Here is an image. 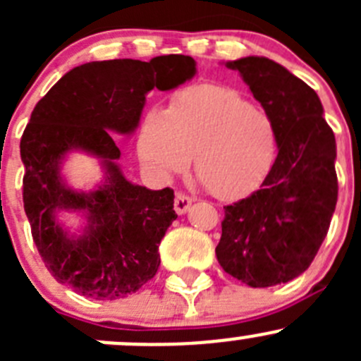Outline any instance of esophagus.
I'll return each mask as SVG.
<instances>
[{
	"instance_id": "esophagus-1",
	"label": "esophagus",
	"mask_w": 361,
	"mask_h": 361,
	"mask_svg": "<svg viewBox=\"0 0 361 361\" xmlns=\"http://www.w3.org/2000/svg\"><path fill=\"white\" fill-rule=\"evenodd\" d=\"M190 204H192V197H188L185 192H176V195H174V211H176L178 214L187 213Z\"/></svg>"
}]
</instances>
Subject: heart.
I'll list each match as a JSON object with an SVG mask.
<instances>
[{"label":"heart","mask_w":361,"mask_h":361,"mask_svg":"<svg viewBox=\"0 0 361 361\" xmlns=\"http://www.w3.org/2000/svg\"><path fill=\"white\" fill-rule=\"evenodd\" d=\"M137 152L164 178L181 173L194 157L195 178L207 192L238 199L271 173L278 133L271 116L234 89L195 85L174 94L167 113H147Z\"/></svg>","instance_id":"heart-1"}]
</instances>
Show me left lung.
Segmentation results:
<instances>
[{
	"label": "left lung",
	"mask_w": 361,
	"mask_h": 361,
	"mask_svg": "<svg viewBox=\"0 0 361 361\" xmlns=\"http://www.w3.org/2000/svg\"><path fill=\"white\" fill-rule=\"evenodd\" d=\"M272 118L278 157L257 192L224 207L216 258L253 286L281 285L307 271L337 204L336 136L318 94L265 57L228 63Z\"/></svg>",
	"instance_id": "1"
}]
</instances>
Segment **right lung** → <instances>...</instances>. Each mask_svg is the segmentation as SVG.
<instances>
[{
    "label": "right lung",
    "instance_id": "obj_1",
    "mask_svg": "<svg viewBox=\"0 0 361 361\" xmlns=\"http://www.w3.org/2000/svg\"><path fill=\"white\" fill-rule=\"evenodd\" d=\"M194 75L195 61L181 54L150 63H87L66 73L32 110L20 137L24 209L45 267L76 293L115 300L157 274L159 245L178 216L174 192L127 181L115 164L120 150L110 130H134L147 92L174 89ZM73 147L97 154L107 166V185L89 196L60 183L59 162ZM57 209L87 210V234L66 238L53 218Z\"/></svg>",
    "mask_w": 361,
    "mask_h": 361
}]
</instances>
